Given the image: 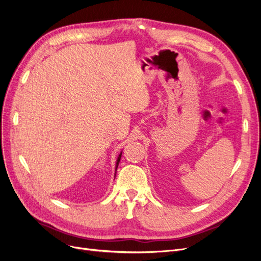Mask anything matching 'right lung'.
Wrapping results in <instances>:
<instances>
[{
  "label": "right lung",
  "instance_id": "add662e5",
  "mask_svg": "<svg viewBox=\"0 0 261 261\" xmlns=\"http://www.w3.org/2000/svg\"><path fill=\"white\" fill-rule=\"evenodd\" d=\"M121 156H122V152H121L120 154H118V156H117V160H116V163H115V174H114V176L116 175V170H117V167H118V163H120Z\"/></svg>",
  "mask_w": 261,
  "mask_h": 261
}]
</instances>
